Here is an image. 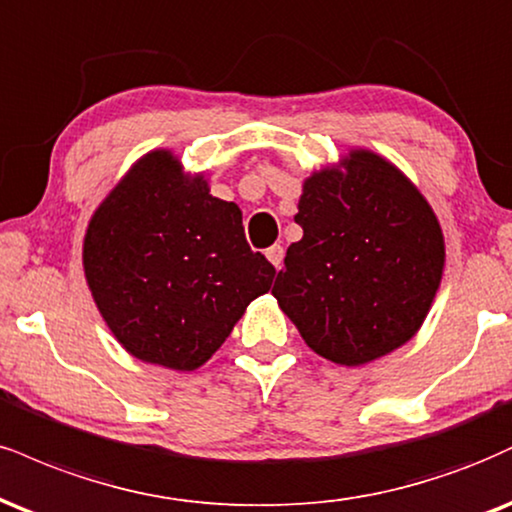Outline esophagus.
<instances>
[{
	"label": "esophagus",
	"mask_w": 512,
	"mask_h": 512,
	"mask_svg": "<svg viewBox=\"0 0 512 512\" xmlns=\"http://www.w3.org/2000/svg\"><path fill=\"white\" fill-rule=\"evenodd\" d=\"M267 260L274 264V269H281V264H283V248H281V245H272V248L267 250Z\"/></svg>",
	"instance_id": "obj_1"
}]
</instances>
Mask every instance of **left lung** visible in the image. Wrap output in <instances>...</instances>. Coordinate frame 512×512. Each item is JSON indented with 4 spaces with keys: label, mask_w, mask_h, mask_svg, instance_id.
<instances>
[{
    "label": "left lung",
    "mask_w": 512,
    "mask_h": 512,
    "mask_svg": "<svg viewBox=\"0 0 512 512\" xmlns=\"http://www.w3.org/2000/svg\"><path fill=\"white\" fill-rule=\"evenodd\" d=\"M279 300L303 341L336 365L360 367L405 346L441 286L439 219L396 164L353 147L303 181Z\"/></svg>",
    "instance_id": "left-lung-1"
}]
</instances>
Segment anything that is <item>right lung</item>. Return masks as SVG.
<instances>
[{
  "label": "right lung",
  "instance_id": "1",
  "mask_svg": "<svg viewBox=\"0 0 512 512\" xmlns=\"http://www.w3.org/2000/svg\"><path fill=\"white\" fill-rule=\"evenodd\" d=\"M83 272L116 341L193 372L221 348L276 269L245 243L236 202L209 193L171 150L147 152L90 217Z\"/></svg>",
  "mask_w": 512,
  "mask_h": 512
}]
</instances>
